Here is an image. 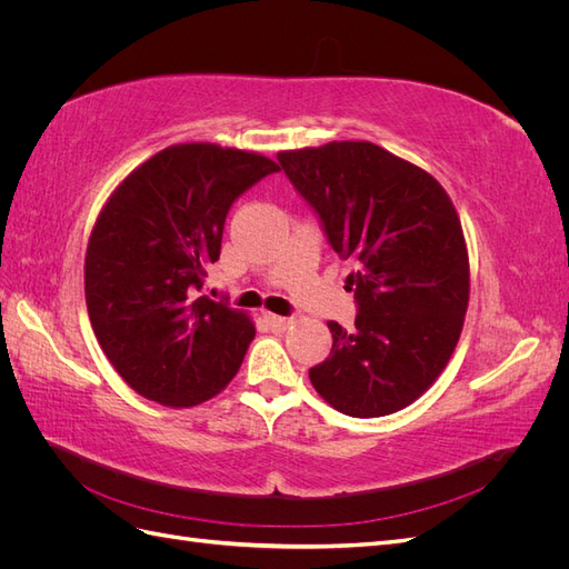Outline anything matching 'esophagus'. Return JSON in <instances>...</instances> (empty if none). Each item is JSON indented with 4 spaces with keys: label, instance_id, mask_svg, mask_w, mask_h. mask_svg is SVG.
<instances>
[{
    "label": "esophagus",
    "instance_id": "34e87169",
    "mask_svg": "<svg viewBox=\"0 0 569 569\" xmlns=\"http://www.w3.org/2000/svg\"><path fill=\"white\" fill-rule=\"evenodd\" d=\"M266 318V322H268V327L270 330H274V332H284L287 327H289V318H284V316H274V313H266L263 316Z\"/></svg>",
    "mask_w": 569,
    "mask_h": 569
}]
</instances>
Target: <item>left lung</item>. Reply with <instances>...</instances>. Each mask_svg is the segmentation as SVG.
<instances>
[{
	"label": "left lung",
	"instance_id": "8db88e82",
	"mask_svg": "<svg viewBox=\"0 0 569 569\" xmlns=\"http://www.w3.org/2000/svg\"><path fill=\"white\" fill-rule=\"evenodd\" d=\"M278 161L353 266L356 327L327 322L332 351L308 377L343 416L406 408L449 363L468 311V249L449 194L372 142L280 151Z\"/></svg>",
	"mask_w": 569,
	"mask_h": 569
}]
</instances>
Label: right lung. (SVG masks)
Here are the masks:
<instances>
[{
    "instance_id": "right-lung-1",
    "label": "right lung",
    "mask_w": 569,
    "mask_h": 569,
    "mask_svg": "<svg viewBox=\"0 0 569 569\" xmlns=\"http://www.w3.org/2000/svg\"><path fill=\"white\" fill-rule=\"evenodd\" d=\"M278 163L216 144L159 151L120 182L92 230L84 299L99 347L144 399L187 408L230 385L256 335L203 295L232 203Z\"/></svg>"
}]
</instances>
